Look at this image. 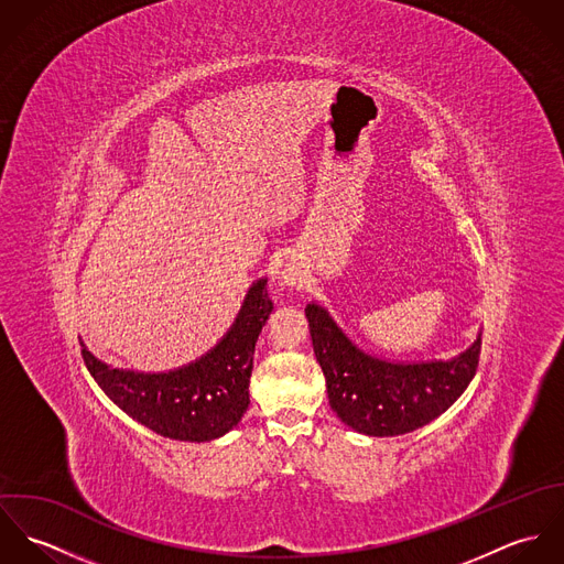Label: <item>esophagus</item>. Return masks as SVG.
<instances>
[{
    "instance_id": "1",
    "label": "esophagus",
    "mask_w": 564,
    "mask_h": 564,
    "mask_svg": "<svg viewBox=\"0 0 564 564\" xmlns=\"http://www.w3.org/2000/svg\"><path fill=\"white\" fill-rule=\"evenodd\" d=\"M280 282L284 284V286H293L295 284V278L291 275V273H282V278H280Z\"/></svg>"
}]
</instances>
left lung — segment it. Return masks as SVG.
I'll return each instance as SVG.
<instances>
[{
  "mask_svg": "<svg viewBox=\"0 0 564 564\" xmlns=\"http://www.w3.org/2000/svg\"><path fill=\"white\" fill-rule=\"evenodd\" d=\"M329 408L367 436H400L423 427L456 402L476 376L482 338L452 360L391 362L356 347L319 304L306 306Z\"/></svg>",
  "mask_w": 564,
  "mask_h": 564,
  "instance_id": "8db88e82",
  "label": "left lung"
}]
</instances>
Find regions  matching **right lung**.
Masks as SVG:
<instances>
[{
	"instance_id": "1",
	"label": "right lung",
	"mask_w": 564,
	"mask_h": 564,
	"mask_svg": "<svg viewBox=\"0 0 564 564\" xmlns=\"http://www.w3.org/2000/svg\"><path fill=\"white\" fill-rule=\"evenodd\" d=\"M271 311L267 280L260 278L247 291L228 334L199 360L166 373L112 369L86 347L82 356L99 389L128 416L166 438L204 443L241 421L249 405L256 340Z\"/></svg>"
}]
</instances>
